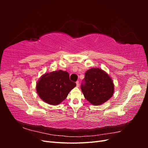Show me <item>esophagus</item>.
Listing matches in <instances>:
<instances>
[{
  "label": "esophagus",
  "instance_id": "obj_1",
  "mask_svg": "<svg viewBox=\"0 0 148 148\" xmlns=\"http://www.w3.org/2000/svg\"><path fill=\"white\" fill-rule=\"evenodd\" d=\"M76 84H77V87H79V82H78V81H77V82H76Z\"/></svg>",
  "mask_w": 148,
  "mask_h": 148
}]
</instances>
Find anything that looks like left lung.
<instances>
[{"mask_svg":"<svg viewBox=\"0 0 148 148\" xmlns=\"http://www.w3.org/2000/svg\"><path fill=\"white\" fill-rule=\"evenodd\" d=\"M81 89L86 99L95 106L109 99L114 91L112 80L109 76L102 70L94 68L85 73Z\"/></svg>","mask_w":148,"mask_h":148,"instance_id":"8db88e82","label":"left lung"}]
</instances>
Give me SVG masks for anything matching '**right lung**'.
<instances>
[{"label":"right lung","instance_id":"add662e5","mask_svg":"<svg viewBox=\"0 0 148 148\" xmlns=\"http://www.w3.org/2000/svg\"><path fill=\"white\" fill-rule=\"evenodd\" d=\"M75 86L76 83L70 81L69 73L60 70L44 74L37 83L36 91L44 102L58 105Z\"/></svg>","mask_w":148,"mask_h":148}]
</instances>
